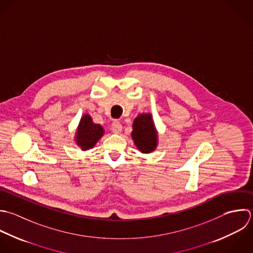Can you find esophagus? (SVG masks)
<instances>
[{
	"instance_id": "obj_1",
	"label": "esophagus",
	"mask_w": 253,
	"mask_h": 253,
	"mask_svg": "<svg viewBox=\"0 0 253 253\" xmlns=\"http://www.w3.org/2000/svg\"><path fill=\"white\" fill-rule=\"evenodd\" d=\"M111 130L113 133L115 134H119L121 131H122V125L119 121H113L112 124H111Z\"/></svg>"
}]
</instances>
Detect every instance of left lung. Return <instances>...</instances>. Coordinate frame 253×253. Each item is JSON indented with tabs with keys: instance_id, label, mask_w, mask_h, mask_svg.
Wrapping results in <instances>:
<instances>
[{
	"instance_id": "left-lung-1",
	"label": "left lung",
	"mask_w": 253,
	"mask_h": 253,
	"mask_svg": "<svg viewBox=\"0 0 253 253\" xmlns=\"http://www.w3.org/2000/svg\"><path fill=\"white\" fill-rule=\"evenodd\" d=\"M132 139L139 151L149 154L158 146V133L150 113H142L133 122Z\"/></svg>"
}]
</instances>
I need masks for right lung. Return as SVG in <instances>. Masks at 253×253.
<instances>
[{"label":"right lung","instance_id":"add662e5","mask_svg":"<svg viewBox=\"0 0 253 253\" xmlns=\"http://www.w3.org/2000/svg\"><path fill=\"white\" fill-rule=\"evenodd\" d=\"M103 134L104 130L102 126L93 123L90 115L84 114L81 118L76 132V144L83 151L89 150L95 146Z\"/></svg>","mask_w":253,"mask_h":253}]
</instances>
